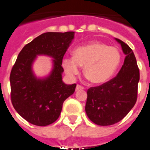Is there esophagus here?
Listing matches in <instances>:
<instances>
[{"label": "esophagus", "instance_id": "obj_1", "mask_svg": "<svg viewBox=\"0 0 150 150\" xmlns=\"http://www.w3.org/2000/svg\"><path fill=\"white\" fill-rule=\"evenodd\" d=\"M82 89H84V87L80 86V85H77L76 86V88H75V91H79V90H82Z\"/></svg>", "mask_w": 150, "mask_h": 150}]
</instances>
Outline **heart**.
Masks as SVG:
<instances>
[{
    "mask_svg": "<svg viewBox=\"0 0 150 150\" xmlns=\"http://www.w3.org/2000/svg\"><path fill=\"white\" fill-rule=\"evenodd\" d=\"M120 61L121 54L117 48L93 41L75 48L73 57H64L61 65L71 78L79 75L81 66H84V74L89 82L103 84L113 76Z\"/></svg>",
    "mask_w": 150,
    "mask_h": 150,
    "instance_id": "1",
    "label": "heart"
}]
</instances>
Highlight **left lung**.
<instances>
[{
    "mask_svg": "<svg viewBox=\"0 0 150 150\" xmlns=\"http://www.w3.org/2000/svg\"><path fill=\"white\" fill-rule=\"evenodd\" d=\"M125 58L117 76L109 82L87 91L86 113L93 123L111 125L125 117L137 100L139 70L132 50L119 39Z\"/></svg>",
    "mask_w": 150,
    "mask_h": 150,
    "instance_id": "1",
    "label": "left lung"
}]
</instances>
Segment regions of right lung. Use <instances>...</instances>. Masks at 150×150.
Listing matches in <instances>:
<instances>
[{
	"label": "right lung",
	"mask_w": 150,
	"mask_h": 150,
	"mask_svg": "<svg viewBox=\"0 0 150 150\" xmlns=\"http://www.w3.org/2000/svg\"><path fill=\"white\" fill-rule=\"evenodd\" d=\"M75 37L74 32H48L25 46L18 55L10 75L11 99L15 110L28 122L37 126L54 123L61 114L64 101L72 95L76 84L62 81L61 61ZM53 58L51 73L37 78L32 64L37 56Z\"/></svg>",
	"instance_id": "obj_1"
}]
</instances>
